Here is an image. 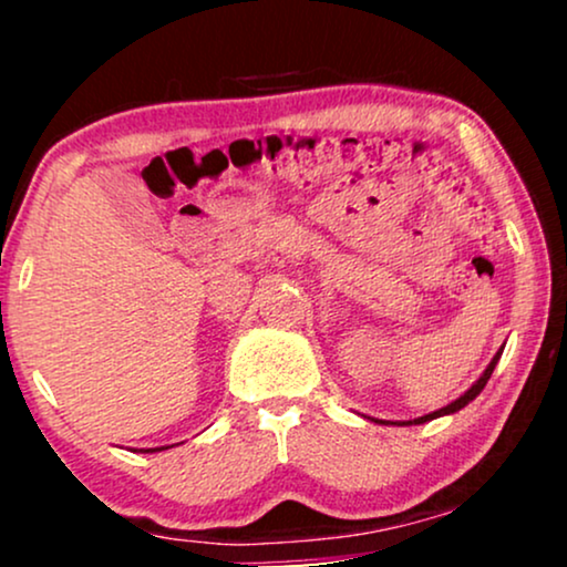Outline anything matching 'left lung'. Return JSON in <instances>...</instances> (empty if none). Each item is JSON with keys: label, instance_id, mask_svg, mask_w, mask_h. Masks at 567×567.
I'll use <instances>...</instances> for the list:
<instances>
[{"label": "left lung", "instance_id": "8db88e82", "mask_svg": "<svg viewBox=\"0 0 567 567\" xmlns=\"http://www.w3.org/2000/svg\"><path fill=\"white\" fill-rule=\"evenodd\" d=\"M498 359H501V351H498V353H495V359L491 361V367H487V369H485V374H483V377H480V379H477V382H475V384H472V386H470V390H467V392H464L460 400H454V402H452V405H446V408H441V410H436V413H431V415H423V417H417V421H415V423H425V421H433V417H439V415H449V413H456V410H462L464 405H467V402H472V400H475V398H477V394H480V392H483V386L487 384V379H491V374H493V369H495V363H498Z\"/></svg>", "mask_w": 567, "mask_h": 567}]
</instances>
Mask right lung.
I'll list each match as a JSON object with an SVG mask.
<instances>
[{"instance_id": "1", "label": "right lung", "mask_w": 567, "mask_h": 567, "mask_svg": "<svg viewBox=\"0 0 567 567\" xmlns=\"http://www.w3.org/2000/svg\"><path fill=\"white\" fill-rule=\"evenodd\" d=\"M150 452H157V449H150Z\"/></svg>"}]
</instances>
